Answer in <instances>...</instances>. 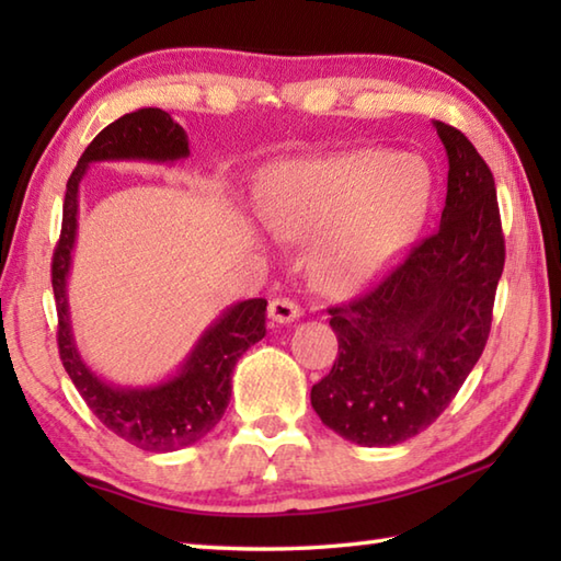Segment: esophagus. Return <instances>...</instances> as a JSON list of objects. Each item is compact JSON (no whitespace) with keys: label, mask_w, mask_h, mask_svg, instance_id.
I'll return each mask as SVG.
<instances>
[{"label":"esophagus","mask_w":561,"mask_h":561,"mask_svg":"<svg viewBox=\"0 0 561 561\" xmlns=\"http://www.w3.org/2000/svg\"><path fill=\"white\" fill-rule=\"evenodd\" d=\"M267 316H270L272 323L287 325V323H294V320H299L301 308H299V304H294L291 299H272L270 306H267Z\"/></svg>","instance_id":"1"}]
</instances>
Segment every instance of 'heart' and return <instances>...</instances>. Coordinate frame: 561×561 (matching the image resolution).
<instances>
[{
  "label": "heart",
  "instance_id": "1",
  "mask_svg": "<svg viewBox=\"0 0 561 561\" xmlns=\"http://www.w3.org/2000/svg\"><path fill=\"white\" fill-rule=\"evenodd\" d=\"M432 193L424 163L388 151L291 161L272 175L260 219L282 241L308 243L328 294L374 282L420 229Z\"/></svg>",
  "mask_w": 561,
  "mask_h": 561
}]
</instances>
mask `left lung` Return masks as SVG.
Here are the masks:
<instances>
[{"mask_svg":"<svg viewBox=\"0 0 561 561\" xmlns=\"http://www.w3.org/2000/svg\"><path fill=\"white\" fill-rule=\"evenodd\" d=\"M434 127L448 157L438 229L362 299L330 308L340 354L311 404L359 446H396L434 424L490 337L504 272L494 175L456 127Z\"/></svg>","mask_w":561,"mask_h":561,"instance_id":"left-lung-1","label":"left lung"}]
</instances>
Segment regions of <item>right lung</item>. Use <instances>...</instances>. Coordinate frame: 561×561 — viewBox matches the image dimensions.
Listing matches in <instances>:
<instances>
[{
    "label": "right lung",
    "mask_w": 561,
    "mask_h": 561,
    "mask_svg": "<svg viewBox=\"0 0 561 561\" xmlns=\"http://www.w3.org/2000/svg\"><path fill=\"white\" fill-rule=\"evenodd\" d=\"M190 157L185 129L161 108H139L117 117L96 135L71 171L62 233L53 255V291L57 304V344L71 383L89 410L141 450L171 453L197 444L219 424L231 400L236 362L265 337V299H248L224 308L197 337L175 371L149 386H115L83 362L71 330L67 282L79 229V187L89 165L103 161L175 163Z\"/></svg>",
    "instance_id": "add662e5"
}]
</instances>
